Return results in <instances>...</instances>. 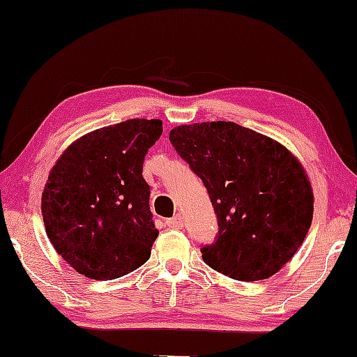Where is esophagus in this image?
Here are the masks:
<instances>
[{"instance_id": "1", "label": "esophagus", "mask_w": 357, "mask_h": 357, "mask_svg": "<svg viewBox=\"0 0 357 357\" xmlns=\"http://www.w3.org/2000/svg\"><path fill=\"white\" fill-rule=\"evenodd\" d=\"M165 224H167V227H170V229H182L183 227V218L180 216V214H175L174 218L167 219Z\"/></svg>"}]
</instances>
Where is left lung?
<instances>
[{
	"label": "left lung",
	"mask_w": 357,
	"mask_h": 357,
	"mask_svg": "<svg viewBox=\"0 0 357 357\" xmlns=\"http://www.w3.org/2000/svg\"><path fill=\"white\" fill-rule=\"evenodd\" d=\"M169 139L203 180L218 214L216 242L202 248L204 263L237 281L280 271L314 216V192L296 155L234 121L180 125Z\"/></svg>",
	"instance_id": "obj_1"
}]
</instances>
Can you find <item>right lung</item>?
Returning <instances> with one entry per match:
<instances>
[{
	"instance_id": "right-lung-1",
	"label": "right lung",
	"mask_w": 357,
	"mask_h": 357,
	"mask_svg": "<svg viewBox=\"0 0 357 357\" xmlns=\"http://www.w3.org/2000/svg\"><path fill=\"white\" fill-rule=\"evenodd\" d=\"M162 121L131 119L81 136L53 165L42 193L47 236L86 278L109 281L144 265L159 236L143 178Z\"/></svg>"
}]
</instances>
